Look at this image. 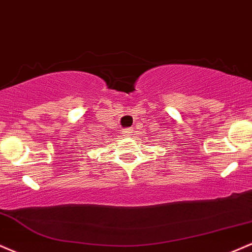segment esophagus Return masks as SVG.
I'll return each instance as SVG.
<instances>
[{
	"mask_svg": "<svg viewBox=\"0 0 252 252\" xmlns=\"http://www.w3.org/2000/svg\"><path fill=\"white\" fill-rule=\"evenodd\" d=\"M132 132H133V129L131 128V127H128V128L123 129V134L125 135V137H127V135H131Z\"/></svg>",
	"mask_w": 252,
	"mask_h": 252,
	"instance_id": "esophagus-1",
	"label": "esophagus"
}]
</instances>
